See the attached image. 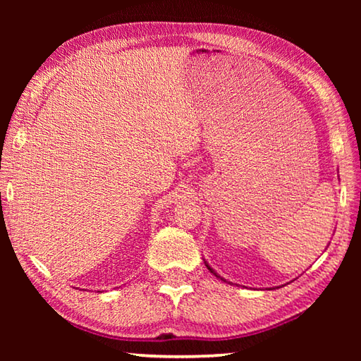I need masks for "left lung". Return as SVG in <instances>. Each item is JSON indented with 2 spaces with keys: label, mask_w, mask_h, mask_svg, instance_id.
Listing matches in <instances>:
<instances>
[{
  "label": "left lung",
  "mask_w": 361,
  "mask_h": 361,
  "mask_svg": "<svg viewBox=\"0 0 361 361\" xmlns=\"http://www.w3.org/2000/svg\"><path fill=\"white\" fill-rule=\"evenodd\" d=\"M206 267H208V270H209L211 273H214V270H212V268H211V267H209L208 264H206ZM214 274H216V276H217V273H214ZM217 278H220V276H217ZM220 279H221V278H220ZM224 281H225V279H224Z\"/></svg>",
  "instance_id": "8db88e82"
}]
</instances>
